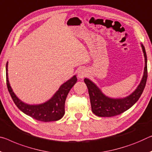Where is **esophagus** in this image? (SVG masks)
Here are the masks:
<instances>
[{
    "instance_id": "1",
    "label": "esophagus",
    "mask_w": 152,
    "mask_h": 152,
    "mask_svg": "<svg viewBox=\"0 0 152 152\" xmlns=\"http://www.w3.org/2000/svg\"><path fill=\"white\" fill-rule=\"evenodd\" d=\"M87 75V71L84 67H80L78 71V77L79 78H83Z\"/></svg>"
}]
</instances>
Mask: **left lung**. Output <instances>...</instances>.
<instances>
[{"instance_id":"obj_1","label":"left lung","mask_w":152,"mask_h":152,"mask_svg":"<svg viewBox=\"0 0 152 152\" xmlns=\"http://www.w3.org/2000/svg\"><path fill=\"white\" fill-rule=\"evenodd\" d=\"M141 47L145 57L143 76L138 87L128 97L123 99L110 98L103 95L100 89L92 81L88 78H85L84 80L88 90L91 110L96 115L99 117H112L119 115L131 108L140 98L145 88L148 78L147 55L145 47L142 44Z\"/></svg>"}]
</instances>
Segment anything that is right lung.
<instances>
[{
    "label": "right lung",
    "instance_id": "add662e5",
    "mask_svg": "<svg viewBox=\"0 0 152 152\" xmlns=\"http://www.w3.org/2000/svg\"><path fill=\"white\" fill-rule=\"evenodd\" d=\"M8 62L6 64V79L7 88L12 99L16 106L24 114L32 118L42 122L57 121L61 119L65 114V102L69 91L77 82V78L74 76L71 79L64 83L53 97L47 102L40 105H28L19 99L9 85L8 80Z\"/></svg>",
    "mask_w": 152,
    "mask_h": 152
}]
</instances>
